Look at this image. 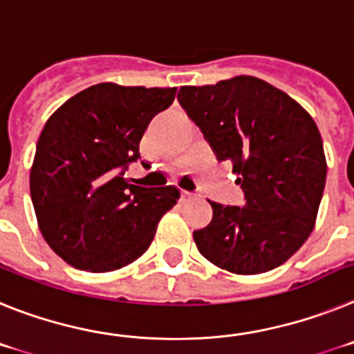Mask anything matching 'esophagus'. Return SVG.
<instances>
[{"label": "esophagus", "instance_id": "1", "mask_svg": "<svg viewBox=\"0 0 354 354\" xmlns=\"http://www.w3.org/2000/svg\"><path fill=\"white\" fill-rule=\"evenodd\" d=\"M181 196L185 199H190V198H194V192H189V190H181Z\"/></svg>", "mask_w": 354, "mask_h": 354}]
</instances>
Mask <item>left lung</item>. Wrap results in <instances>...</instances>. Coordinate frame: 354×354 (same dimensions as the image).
<instances>
[{
	"instance_id": "8db88e82",
	"label": "left lung",
	"mask_w": 354,
	"mask_h": 354,
	"mask_svg": "<svg viewBox=\"0 0 354 354\" xmlns=\"http://www.w3.org/2000/svg\"><path fill=\"white\" fill-rule=\"evenodd\" d=\"M178 101L217 160H230L244 207L210 201L212 221L194 232L199 253L235 274L287 262L312 233L326 183L321 133L308 112L254 76L181 87Z\"/></svg>"
}]
</instances>
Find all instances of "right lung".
Listing matches in <instances>:
<instances>
[{"label": "right lung", "instance_id": "right-lung-1", "mask_svg": "<svg viewBox=\"0 0 354 354\" xmlns=\"http://www.w3.org/2000/svg\"><path fill=\"white\" fill-rule=\"evenodd\" d=\"M176 88L97 84L46 121L30 171V194L44 241L88 272L130 266L147 251L176 187L146 189L124 178L139 142Z\"/></svg>", "mask_w": 354, "mask_h": 354}]
</instances>
